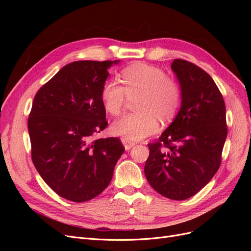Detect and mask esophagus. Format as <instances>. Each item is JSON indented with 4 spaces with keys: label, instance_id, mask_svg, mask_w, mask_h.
I'll return each mask as SVG.
<instances>
[{
    "label": "esophagus",
    "instance_id": "1",
    "mask_svg": "<svg viewBox=\"0 0 251 251\" xmlns=\"http://www.w3.org/2000/svg\"><path fill=\"white\" fill-rule=\"evenodd\" d=\"M121 142H123L126 151H128L130 149H132V148L135 146V144H136L135 142H133V141H131V140H128V139H126V138H123V139H121Z\"/></svg>",
    "mask_w": 251,
    "mask_h": 251
}]
</instances>
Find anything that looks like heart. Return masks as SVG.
Returning <instances> with one entry per match:
<instances>
[{"instance_id": "obj_1", "label": "heart", "mask_w": 251, "mask_h": 251, "mask_svg": "<svg viewBox=\"0 0 251 251\" xmlns=\"http://www.w3.org/2000/svg\"><path fill=\"white\" fill-rule=\"evenodd\" d=\"M120 80H105L100 98L105 112L117 116L124 110L127 98L138 97L135 102L137 113L126 114L114 121L111 131L114 135L128 140H139L159 130L158 117L163 121L172 119L181 100L178 83L166 76L157 67L137 63L121 71Z\"/></svg>"}]
</instances>
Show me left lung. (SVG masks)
Instances as JSON below:
<instances>
[{"label": "left lung", "mask_w": 251, "mask_h": 251, "mask_svg": "<svg viewBox=\"0 0 251 251\" xmlns=\"http://www.w3.org/2000/svg\"><path fill=\"white\" fill-rule=\"evenodd\" d=\"M181 107L173 123L149 144L144 174L157 193L172 200L191 198L220 168L227 137L226 109L214 79L198 66L175 59Z\"/></svg>", "instance_id": "1"}]
</instances>
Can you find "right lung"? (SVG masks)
Returning a JSON list of instances; mask_svg holds the SVG:
<instances>
[{
    "instance_id": "right-lung-1",
    "label": "right lung",
    "mask_w": 251,
    "mask_h": 251,
    "mask_svg": "<svg viewBox=\"0 0 251 251\" xmlns=\"http://www.w3.org/2000/svg\"><path fill=\"white\" fill-rule=\"evenodd\" d=\"M119 60H77L37 91L28 118L36 171L58 196L86 202L102 193L125 151L116 137L92 140L108 126L100 98Z\"/></svg>"
}]
</instances>
